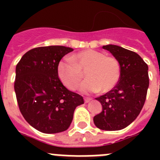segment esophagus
Returning a JSON list of instances; mask_svg holds the SVG:
<instances>
[{
	"label": "esophagus",
	"instance_id": "esophagus-1",
	"mask_svg": "<svg viewBox=\"0 0 160 160\" xmlns=\"http://www.w3.org/2000/svg\"><path fill=\"white\" fill-rule=\"evenodd\" d=\"M90 100H91V98H84V102L86 103L89 102H90Z\"/></svg>",
	"mask_w": 160,
	"mask_h": 160
}]
</instances>
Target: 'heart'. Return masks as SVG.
I'll use <instances>...</instances> for the list:
<instances>
[{
    "label": "heart",
    "instance_id": "b5f03b06",
    "mask_svg": "<svg viewBox=\"0 0 160 160\" xmlns=\"http://www.w3.org/2000/svg\"><path fill=\"white\" fill-rule=\"evenodd\" d=\"M85 72L87 80L82 84L83 93L109 92L118 83L121 66L115 58L94 49H87L65 59L58 65V74L62 82L71 90L78 87Z\"/></svg>",
    "mask_w": 160,
    "mask_h": 160
}]
</instances>
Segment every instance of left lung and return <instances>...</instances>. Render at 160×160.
<instances>
[{"mask_svg":"<svg viewBox=\"0 0 160 160\" xmlns=\"http://www.w3.org/2000/svg\"><path fill=\"white\" fill-rule=\"evenodd\" d=\"M102 48L118 61L121 74L112 90L95 98L102 111L94 117V122L101 130L118 131L130 125L143 107L149 87L148 66L135 52L114 45Z\"/></svg>","mask_w":160,"mask_h":160,"instance_id":"left-lung-1","label":"left lung"}]
</instances>
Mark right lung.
<instances>
[{"mask_svg":"<svg viewBox=\"0 0 160 160\" xmlns=\"http://www.w3.org/2000/svg\"><path fill=\"white\" fill-rule=\"evenodd\" d=\"M73 50L62 46L37 47L25 53L16 66L14 90L20 111L42 133L66 131L75 108L84 103L82 96L66 89L58 74L61 59Z\"/></svg>","mask_w":160,"mask_h":160,"instance_id":"add662e5","label":"right lung"}]
</instances>
